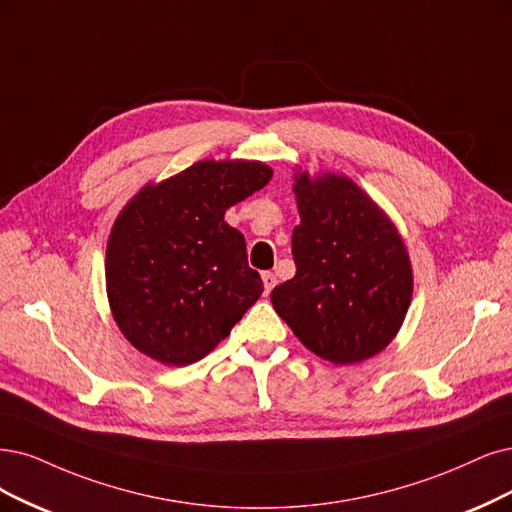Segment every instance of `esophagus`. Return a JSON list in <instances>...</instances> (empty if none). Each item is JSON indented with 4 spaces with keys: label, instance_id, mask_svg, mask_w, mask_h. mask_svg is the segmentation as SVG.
I'll list each match as a JSON object with an SVG mask.
<instances>
[{
    "label": "esophagus",
    "instance_id": "esophagus-1",
    "mask_svg": "<svg viewBox=\"0 0 512 512\" xmlns=\"http://www.w3.org/2000/svg\"><path fill=\"white\" fill-rule=\"evenodd\" d=\"M261 280H263V289H266V295H268L276 287V276L272 272H263Z\"/></svg>",
    "mask_w": 512,
    "mask_h": 512
}]
</instances>
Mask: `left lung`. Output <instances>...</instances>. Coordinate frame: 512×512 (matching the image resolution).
I'll list each match as a JSON object with an SVG mask.
<instances>
[{
  "label": "left lung",
  "instance_id": "8db88e82",
  "mask_svg": "<svg viewBox=\"0 0 512 512\" xmlns=\"http://www.w3.org/2000/svg\"><path fill=\"white\" fill-rule=\"evenodd\" d=\"M295 179L297 272L272 291L274 310L320 358L361 363L382 352L405 320L413 291L405 244L350 179Z\"/></svg>",
  "mask_w": 512,
  "mask_h": 512
}]
</instances>
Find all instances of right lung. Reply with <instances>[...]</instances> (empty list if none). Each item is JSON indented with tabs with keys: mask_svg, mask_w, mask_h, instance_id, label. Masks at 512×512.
<instances>
[{
	"mask_svg": "<svg viewBox=\"0 0 512 512\" xmlns=\"http://www.w3.org/2000/svg\"><path fill=\"white\" fill-rule=\"evenodd\" d=\"M261 162L204 160L132 198L107 242V295L128 342L164 365L211 352L263 293L223 215L268 185Z\"/></svg>",
	"mask_w": 512,
	"mask_h": 512,
	"instance_id": "add662e5",
	"label": "right lung"
}]
</instances>
